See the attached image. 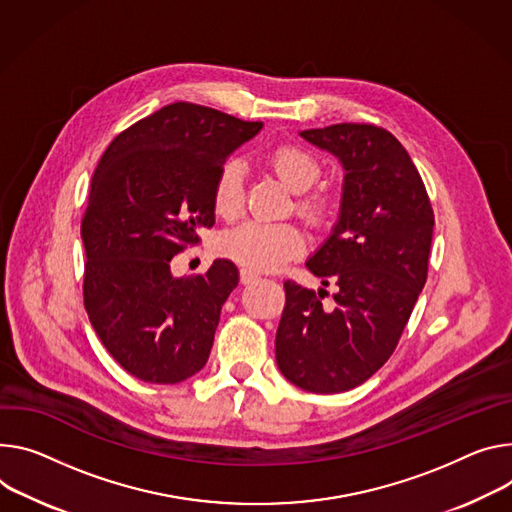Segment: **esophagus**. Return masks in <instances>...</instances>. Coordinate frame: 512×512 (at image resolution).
Segmentation results:
<instances>
[{
	"label": "esophagus",
	"instance_id": "34e87169",
	"mask_svg": "<svg viewBox=\"0 0 512 512\" xmlns=\"http://www.w3.org/2000/svg\"><path fill=\"white\" fill-rule=\"evenodd\" d=\"M239 277H241V284H253V282H257L259 280V275L255 273V271H251V269H247V267H243L241 271H239Z\"/></svg>",
	"mask_w": 512,
	"mask_h": 512
}]
</instances>
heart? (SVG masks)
<instances>
[{
  "label": "heart",
  "mask_w": 512,
  "mask_h": 512,
  "mask_svg": "<svg viewBox=\"0 0 512 512\" xmlns=\"http://www.w3.org/2000/svg\"><path fill=\"white\" fill-rule=\"evenodd\" d=\"M269 163L294 192H298L296 210L312 226H322L335 212V196L314 188L322 175L318 157L300 143H282L271 149ZM214 210L222 218H235L245 202V167L239 159H226L212 185ZM218 253L255 271H275L306 249L302 230L292 222L245 220L224 230Z\"/></svg>",
  "instance_id": "obj_1"
}]
</instances>
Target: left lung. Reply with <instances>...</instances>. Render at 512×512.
Returning a JSON list of instances; mask_svg holds the SVG:
<instances>
[{
	"label": "left lung",
	"instance_id": "left-lung-1",
	"mask_svg": "<svg viewBox=\"0 0 512 512\" xmlns=\"http://www.w3.org/2000/svg\"><path fill=\"white\" fill-rule=\"evenodd\" d=\"M345 167L341 218L306 267L337 286L284 282L275 335L282 374L314 394L347 392L390 359L429 273L435 214L410 155L382 126L341 122L304 130Z\"/></svg>",
	"mask_w": 512,
	"mask_h": 512
}]
</instances>
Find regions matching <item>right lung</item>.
Wrapping results in <instances>:
<instances>
[{"label":"right lung","mask_w":512,"mask_h":512,"mask_svg":"<svg viewBox=\"0 0 512 512\" xmlns=\"http://www.w3.org/2000/svg\"><path fill=\"white\" fill-rule=\"evenodd\" d=\"M261 126L175 102L122 130L102 155L81 218L83 304L130 376L179 384L206 365L239 271L216 259L206 273L173 277L171 259L214 226V177Z\"/></svg>","instance_id":"right-lung-1"}]
</instances>
